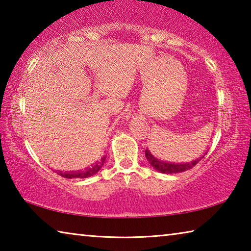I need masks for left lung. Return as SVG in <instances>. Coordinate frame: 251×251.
I'll list each match as a JSON object with an SVG mask.
<instances>
[{
  "label": "left lung",
  "instance_id": "left-lung-1",
  "mask_svg": "<svg viewBox=\"0 0 251 251\" xmlns=\"http://www.w3.org/2000/svg\"><path fill=\"white\" fill-rule=\"evenodd\" d=\"M145 156L148 160V163H150L151 166L156 169V171L164 173V174H176V173H182V172L189 171V169H192L193 167L196 166L199 161L201 160V158H203L205 154H203L201 158H197L193 161H189V163H187L186 161L185 164H181V163L175 164V163H171V161L160 160L158 158H156V157L152 155L148 150L145 151Z\"/></svg>",
  "mask_w": 251,
  "mask_h": 251
}]
</instances>
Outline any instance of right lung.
<instances>
[{
  "label": "right lung",
  "instance_id": "obj_1",
  "mask_svg": "<svg viewBox=\"0 0 251 251\" xmlns=\"http://www.w3.org/2000/svg\"><path fill=\"white\" fill-rule=\"evenodd\" d=\"M106 156H101L97 159L94 164H92L91 166L86 167L85 169H82V171H77V172H67V173H63V172H56L59 176L64 177V178H86V177H91L93 175H95L96 173H99L100 169L103 166L105 163Z\"/></svg>",
  "mask_w": 251,
  "mask_h": 251
}]
</instances>
